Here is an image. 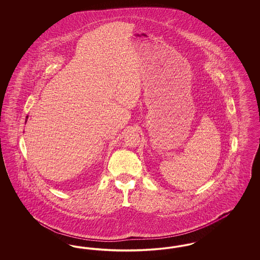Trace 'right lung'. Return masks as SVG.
<instances>
[{
	"label": "right lung",
	"instance_id": "add662e5",
	"mask_svg": "<svg viewBox=\"0 0 260 260\" xmlns=\"http://www.w3.org/2000/svg\"><path fill=\"white\" fill-rule=\"evenodd\" d=\"M26 118H27V119H28V116H27V117H26ZM26 121H27V120H26Z\"/></svg>",
	"mask_w": 260,
	"mask_h": 260
}]
</instances>
